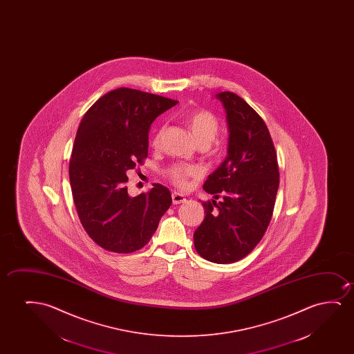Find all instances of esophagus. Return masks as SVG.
<instances>
[{"label":"esophagus","mask_w":354,"mask_h":354,"mask_svg":"<svg viewBox=\"0 0 354 354\" xmlns=\"http://www.w3.org/2000/svg\"><path fill=\"white\" fill-rule=\"evenodd\" d=\"M171 199H173V204L185 203L186 202V197L184 194H179V192H173Z\"/></svg>","instance_id":"1"}]
</instances>
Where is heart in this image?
Listing matches in <instances>:
<instances>
[{"instance_id":"heart-1","label":"heart","mask_w":354,"mask_h":354,"mask_svg":"<svg viewBox=\"0 0 354 354\" xmlns=\"http://www.w3.org/2000/svg\"><path fill=\"white\" fill-rule=\"evenodd\" d=\"M186 126L189 128V133L194 136V140L198 145H204L208 147L212 141L218 136L220 131V123L218 118L213 113L208 111L194 112L186 120ZM162 131L156 133L153 138V145L160 144ZM196 174V169L192 167H184V165H174L168 170L170 179L175 184L185 186L187 184V178Z\"/></svg>"}]
</instances>
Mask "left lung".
Here are the masks:
<instances>
[{"label": "left lung", "mask_w": 354, "mask_h": 354, "mask_svg": "<svg viewBox=\"0 0 354 354\" xmlns=\"http://www.w3.org/2000/svg\"><path fill=\"white\" fill-rule=\"evenodd\" d=\"M228 127L227 156L209 175L203 189L214 199L203 202L205 218L194 231V248L215 263L247 257L271 221L279 186L276 150L261 117L242 97L218 93ZM221 193L223 199H214Z\"/></svg>", "instance_id": "1"}]
</instances>
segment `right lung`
<instances>
[{"label": "right lung", "instance_id": "obj_1", "mask_svg": "<svg viewBox=\"0 0 354 354\" xmlns=\"http://www.w3.org/2000/svg\"><path fill=\"white\" fill-rule=\"evenodd\" d=\"M179 102L131 88L109 92L86 112L73 142L68 176L78 218L109 252H136L150 242L171 204L160 184L136 197L127 171L147 157L152 122Z\"/></svg>", "mask_w": 354, "mask_h": 354}]
</instances>
